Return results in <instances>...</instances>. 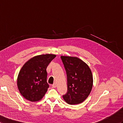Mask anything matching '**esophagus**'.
<instances>
[{
	"instance_id": "esophagus-1",
	"label": "esophagus",
	"mask_w": 123,
	"mask_h": 123,
	"mask_svg": "<svg viewBox=\"0 0 123 123\" xmlns=\"http://www.w3.org/2000/svg\"><path fill=\"white\" fill-rule=\"evenodd\" d=\"M52 87L53 88H55L56 87V83H55L54 84H53L52 85Z\"/></svg>"
}]
</instances>
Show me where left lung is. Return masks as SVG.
<instances>
[{"label": "left lung", "instance_id": "obj_1", "mask_svg": "<svg viewBox=\"0 0 123 123\" xmlns=\"http://www.w3.org/2000/svg\"><path fill=\"white\" fill-rule=\"evenodd\" d=\"M67 72L68 92L63 98L69 105H78L88 97L93 86L92 71L85 62L74 56H61Z\"/></svg>", "mask_w": 123, "mask_h": 123}]
</instances>
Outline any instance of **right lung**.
Masks as SVG:
<instances>
[{
    "label": "right lung",
    "mask_w": 123,
    "mask_h": 123,
    "mask_svg": "<svg viewBox=\"0 0 123 123\" xmlns=\"http://www.w3.org/2000/svg\"><path fill=\"white\" fill-rule=\"evenodd\" d=\"M55 56L53 54L36 55L23 65L18 75L17 85L25 99L36 102L45 96L49 88L46 68Z\"/></svg>",
    "instance_id": "obj_1"
}]
</instances>
